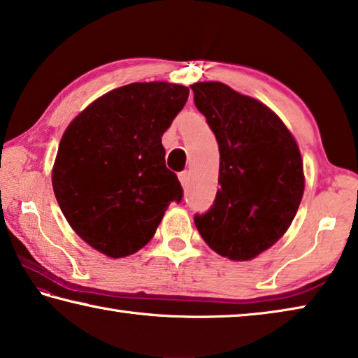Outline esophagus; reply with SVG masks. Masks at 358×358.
Instances as JSON below:
<instances>
[{
  "mask_svg": "<svg viewBox=\"0 0 358 358\" xmlns=\"http://www.w3.org/2000/svg\"><path fill=\"white\" fill-rule=\"evenodd\" d=\"M189 177H191V172L189 171H183L178 173V178H180V183L186 187V185L189 183Z\"/></svg>",
  "mask_w": 358,
  "mask_h": 358,
  "instance_id": "esophagus-1",
  "label": "esophagus"
}]
</instances>
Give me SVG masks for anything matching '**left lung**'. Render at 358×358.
Segmentation results:
<instances>
[{"instance_id":"8db88e82","label":"left lung","mask_w":358,"mask_h":358,"mask_svg":"<svg viewBox=\"0 0 358 358\" xmlns=\"http://www.w3.org/2000/svg\"><path fill=\"white\" fill-rule=\"evenodd\" d=\"M194 104L220 145L215 202L194 216L211 250L232 260H251L280 240L305 191L295 138L275 112L221 82L191 85Z\"/></svg>"}]
</instances>
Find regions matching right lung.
Returning a JSON list of instances; mask_svg holds the SVG:
<instances>
[{"instance_id": "right-lung-1", "label": "right lung", "mask_w": 358, "mask_h": 358, "mask_svg": "<svg viewBox=\"0 0 358 358\" xmlns=\"http://www.w3.org/2000/svg\"><path fill=\"white\" fill-rule=\"evenodd\" d=\"M187 94V87L167 82L124 85L64 131L52 171L55 197L78 237L108 257L147 245L169 203L183 197L161 137Z\"/></svg>"}]
</instances>
